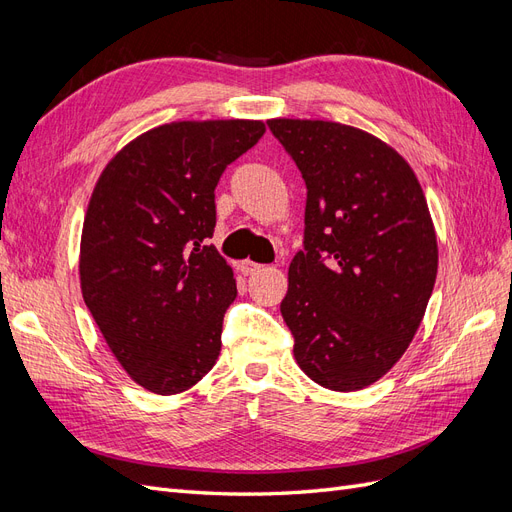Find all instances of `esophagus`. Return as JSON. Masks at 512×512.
I'll use <instances>...</instances> for the list:
<instances>
[{"label":"esophagus","instance_id":"1","mask_svg":"<svg viewBox=\"0 0 512 512\" xmlns=\"http://www.w3.org/2000/svg\"><path fill=\"white\" fill-rule=\"evenodd\" d=\"M239 269H241V273H243V275H252V273L260 271V269H262V265H256V262H252V260H243L241 265H239Z\"/></svg>","mask_w":512,"mask_h":512}]
</instances>
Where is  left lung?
Here are the masks:
<instances>
[{
	"label": "left lung",
	"instance_id": "1",
	"mask_svg": "<svg viewBox=\"0 0 512 512\" xmlns=\"http://www.w3.org/2000/svg\"><path fill=\"white\" fill-rule=\"evenodd\" d=\"M307 185L305 247L280 305L294 361L331 391H361L404 356L438 273V239L412 166L365 130L269 119Z\"/></svg>",
	"mask_w": 512,
	"mask_h": 512
}]
</instances>
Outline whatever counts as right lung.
I'll use <instances>...</instances> for the list:
<instances>
[{
    "instance_id": "obj_1",
    "label": "right lung",
    "mask_w": 512,
    "mask_h": 512,
    "mask_svg": "<svg viewBox=\"0 0 512 512\" xmlns=\"http://www.w3.org/2000/svg\"><path fill=\"white\" fill-rule=\"evenodd\" d=\"M265 130L258 119L164 123L123 145L91 192L83 301L130 380L151 393L188 391L218 361L237 280L207 245L215 185Z\"/></svg>"
}]
</instances>
